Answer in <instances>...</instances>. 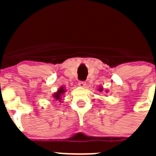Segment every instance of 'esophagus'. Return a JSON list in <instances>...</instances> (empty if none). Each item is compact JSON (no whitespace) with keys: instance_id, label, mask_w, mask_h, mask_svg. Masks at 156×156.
I'll return each mask as SVG.
<instances>
[{"instance_id":"esophagus-1","label":"esophagus","mask_w":156,"mask_h":156,"mask_svg":"<svg viewBox=\"0 0 156 156\" xmlns=\"http://www.w3.org/2000/svg\"><path fill=\"white\" fill-rule=\"evenodd\" d=\"M78 85L80 87H85V85H86V82L85 81H79V83H78Z\"/></svg>"}]
</instances>
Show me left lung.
<instances>
[{
	"label": "left lung",
	"mask_w": 156,
	"mask_h": 156,
	"mask_svg": "<svg viewBox=\"0 0 156 156\" xmlns=\"http://www.w3.org/2000/svg\"><path fill=\"white\" fill-rule=\"evenodd\" d=\"M101 90H102V89H101H101H100V91H101Z\"/></svg>",
	"instance_id": "obj_1"
}]
</instances>
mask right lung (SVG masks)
Wrapping results in <instances>:
<instances>
[{
  "instance_id": "1",
  "label": "right lung",
  "mask_w": 156,
  "mask_h": 156,
  "mask_svg": "<svg viewBox=\"0 0 156 156\" xmlns=\"http://www.w3.org/2000/svg\"><path fill=\"white\" fill-rule=\"evenodd\" d=\"M64 93H65L64 87H61L58 90V92H56V93L54 94V98H55V99H57V100L58 99V100H61L62 94H63Z\"/></svg>"
}]
</instances>
